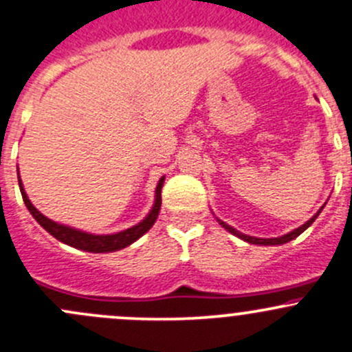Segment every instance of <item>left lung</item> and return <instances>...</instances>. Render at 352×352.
Returning a JSON list of instances; mask_svg holds the SVG:
<instances>
[{
	"instance_id": "1",
	"label": "left lung",
	"mask_w": 352,
	"mask_h": 352,
	"mask_svg": "<svg viewBox=\"0 0 352 352\" xmlns=\"http://www.w3.org/2000/svg\"><path fill=\"white\" fill-rule=\"evenodd\" d=\"M322 209H324V206H322V208L318 209V211H317V214H314V216H311V218L308 219V221L305 223V225H301L300 228L293 230V232L286 233V235H283V236H278V239H257V236L245 235V233H240L239 230H235V228H233V226H230L228 223L221 221V219H218V218H216V219H218V223H219V225L223 226V228L226 230V232H230V233H232V235L239 236V239H242L243 242H247V243H252V245H283V243H287V242H291V240H294V239H296L298 235H301V233H303L305 230H307L308 226H310L311 223H314L315 219H317V216L320 214V212H322Z\"/></svg>"
}]
</instances>
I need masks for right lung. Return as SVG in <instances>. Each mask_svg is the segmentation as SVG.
<instances>
[{"mask_svg":"<svg viewBox=\"0 0 352 352\" xmlns=\"http://www.w3.org/2000/svg\"><path fill=\"white\" fill-rule=\"evenodd\" d=\"M163 182H165V177L158 180V186H156L155 190V204L153 208L150 209V212L146 214V218L143 221H140L138 225L131 226V228L122 230V232L117 233H110V235H95V233H88V232H81V230L73 228V226L63 225V223H56L52 219H49L47 216L42 214L37 208L30 202L27 192L23 189L22 179H20L19 173V186H20V192H22L23 202L27 206V209L30 211V214L34 216L35 221L42 226L47 233H51L56 240L59 242L69 245V247L80 248V250L85 252H94V254H107V252H116L120 250V248L129 247L131 243L136 242L138 239L144 235L151 226L155 225L156 218H158L160 208H162V187Z\"/></svg>","mask_w":352,"mask_h":352,"instance_id":"right-lung-1","label":"right lung"}]
</instances>
